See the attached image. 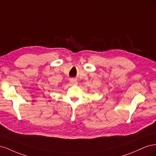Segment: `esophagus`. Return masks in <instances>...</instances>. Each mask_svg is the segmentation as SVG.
I'll return each instance as SVG.
<instances>
[{
	"instance_id": "obj_1",
	"label": "esophagus",
	"mask_w": 156,
	"mask_h": 156,
	"mask_svg": "<svg viewBox=\"0 0 156 156\" xmlns=\"http://www.w3.org/2000/svg\"><path fill=\"white\" fill-rule=\"evenodd\" d=\"M70 83H72V84H77V80L76 79L72 78L70 79Z\"/></svg>"
}]
</instances>
